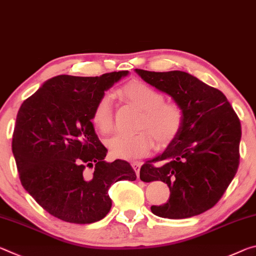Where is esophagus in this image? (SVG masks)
<instances>
[{
    "label": "esophagus",
    "instance_id": "obj_1",
    "mask_svg": "<svg viewBox=\"0 0 256 256\" xmlns=\"http://www.w3.org/2000/svg\"><path fill=\"white\" fill-rule=\"evenodd\" d=\"M140 166H142L140 162H132V169L135 170V172H136V174H137V178H138V179H140Z\"/></svg>",
    "mask_w": 256,
    "mask_h": 256
}]
</instances>
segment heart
<instances>
[{
	"label": "heart",
	"mask_w": 256,
	"mask_h": 256,
	"mask_svg": "<svg viewBox=\"0 0 256 256\" xmlns=\"http://www.w3.org/2000/svg\"><path fill=\"white\" fill-rule=\"evenodd\" d=\"M124 98L140 108L142 114L134 134H118L106 140L111 156L121 160H135L145 156L153 148V140L160 148L172 142L184 122L182 108L174 102H166L163 95L140 80L126 84L119 90ZM92 121L100 132L108 134L113 129V108L111 96H100L92 113Z\"/></svg>",
	"instance_id": "1"
}]
</instances>
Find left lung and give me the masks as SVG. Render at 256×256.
<instances>
[{
	"label": "left lung",
	"mask_w": 256,
	"mask_h": 256,
	"mask_svg": "<svg viewBox=\"0 0 256 256\" xmlns=\"http://www.w3.org/2000/svg\"><path fill=\"white\" fill-rule=\"evenodd\" d=\"M138 76L170 95L184 122L164 152L140 168V180H161L170 190L166 204L150 211L168 219H186L210 210L232 182L240 164V121L222 92L190 74L135 69Z\"/></svg>",
	"instance_id": "1"
}]
</instances>
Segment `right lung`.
<instances>
[{"instance_id": "right-lung-1", "label": "right lung", "mask_w": 256, "mask_h": 256, "mask_svg": "<svg viewBox=\"0 0 256 256\" xmlns=\"http://www.w3.org/2000/svg\"><path fill=\"white\" fill-rule=\"evenodd\" d=\"M60 74L46 80L20 106L12 138L19 178L45 211L71 224H93L110 211L113 182L136 180L127 161L106 162L108 150L92 124L104 92L127 76Z\"/></svg>"}]
</instances>
